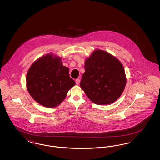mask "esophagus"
<instances>
[{
    "instance_id": "1",
    "label": "esophagus",
    "mask_w": 160,
    "mask_h": 160,
    "mask_svg": "<svg viewBox=\"0 0 160 160\" xmlns=\"http://www.w3.org/2000/svg\"><path fill=\"white\" fill-rule=\"evenodd\" d=\"M80 82V80L78 79V78H77L76 80V83L77 84H79Z\"/></svg>"
}]
</instances>
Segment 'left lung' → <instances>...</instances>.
Masks as SVG:
<instances>
[{
	"label": "left lung",
	"instance_id": "8db88e82",
	"mask_svg": "<svg viewBox=\"0 0 160 160\" xmlns=\"http://www.w3.org/2000/svg\"><path fill=\"white\" fill-rule=\"evenodd\" d=\"M84 69L80 85L93 103L106 105L119 98L127 80L120 61L105 51L97 50L85 61Z\"/></svg>",
	"mask_w": 160,
	"mask_h": 160
}]
</instances>
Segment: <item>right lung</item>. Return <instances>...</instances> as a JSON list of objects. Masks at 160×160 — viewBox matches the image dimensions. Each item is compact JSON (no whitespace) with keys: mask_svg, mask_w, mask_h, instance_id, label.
Listing matches in <instances>:
<instances>
[{"mask_svg":"<svg viewBox=\"0 0 160 160\" xmlns=\"http://www.w3.org/2000/svg\"><path fill=\"white\" fill-rule=\"evenodd\" d=\"M61 58L51 54L35 61L29 69L26 84L32 97L41 105L52 108L60 104L73 86L69 68Z\"/></svg>","mask_w":160,"mask_h":160,"instance_id":"right-lung-1","label":"right lung"}]
</instances>
